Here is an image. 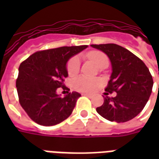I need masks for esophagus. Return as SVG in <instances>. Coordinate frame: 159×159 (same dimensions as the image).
<instances>
[{
	"mask_svg": "<svg viewBox=\"0 0 159 159\" xmlns=\"http://www.w3.org/2000/svg\"><path fill=\"white\" fill-rule=\"evenodd\" d=\"M83 95H84V96L89 97V98H92V97L93 96V94H90V93H83Z\"/></svg>",
	"mask_w": 159,
	"mask_h": 159,
	"instance_id": "34e87169",
	"label": "esophagus"
}]
</instances>
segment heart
Wrapping results in <instances>:
<instances>
[{"label":"heart","instance_id":"1","mask_svg":"<svg viewBox=\"0 0 159 159\" xmlns=\"http://www.w3.org/2000/svg\"><path fill=\"white\" fill-rule=\"evenodd\" d=\"M89 58L98 67H101L104 65H108L109 59L107 56L104 52L100 51H92L89 54ZM80 69V59L78 57H73L70 59L69 62L67 64V72L70 76L76 75V73L79 71ZM100 84V81L96 78H90L87 76H79L76 77V79L73 81V86L75 89L85 92V93H90L93 92L99 88Z\"/></svg>","mask_w":159,"mask_h":159}]
</instances>
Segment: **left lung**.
Listing matches in <instances>:
<instances>
[{
    "instance_id": "1",
    "label": "left lung",
    "mask_w": 159,
    "mask_h": 159,
    "mask_svg": "<svg viewBox=\"0 0 159 159\" xmlns=\"http://www.w3.org/2000/svg\"><path fill=\"white\" fill-rule=\"evenodd\" d=\"M110 59L112 72L106 91L116 96H104V103L96 111L111 122L124 123L140 113L149 100L153 80L147 66L137 56L117 44L91 45ZM108 93H105L106 95Z\"/></svg>"
}]
</instances>
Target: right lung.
<instances>
[{
  "mask_svg": "<svg viewBox=\"0 0 159 159\" xmlns=\"http://www.w3.org/2000/svg\"><path fill=\"white\" fill-rule=\"evenodd\" d=\"M87 48L72 46L38 51L20 64L16 81L19 103L34 122L52 126L71 114L81 94L68 92L63 97L57 89H64L68 60Z\"/></svg>",
  "mask_w": 159,
  "mask_h": 159,
  "instance_id": "right-lung-1",
  "label": "right lung"
}]
</instances>
